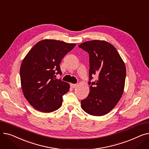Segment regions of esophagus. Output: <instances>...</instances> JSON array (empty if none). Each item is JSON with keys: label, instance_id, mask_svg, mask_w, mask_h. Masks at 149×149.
I'll use <instances>...</instances> for the list:
<instances>
[{"label": "esophagus", "instance_id": "34e87169", "mask_svg": "<svg viewBox=\"0 0 149 149\" xmlns=\"http://www.w3.org/2000/svg\"><path fill=\"white\" fill-rule=\"evenodd\" d=\"M77 86V84H70V87L72 88H75Z\"/></svg>", "mask_w": 149, "mask_h": 149}]
</instances>
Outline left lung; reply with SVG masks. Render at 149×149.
I'll return each mask as SVG.
<instances>
[{"label": "left lung", "mask_w": 149, "mask_h": 149, "mask_svg": "<svg viewBox=\"0 0 149 149\" xmlns=\"http://www.w3.org/2000/svg\"><path fill=\"white\" fill-rule=\"evenodd\" d=\"M89 54V80L97 75L95 81H89L90 92L81 101L83 110L89 115L103 116L118 103L124 92L126 68L115 47L104 40H90L79 45Z\"/></svg>", "instance_id": "left-lung-1"}]
</instances>
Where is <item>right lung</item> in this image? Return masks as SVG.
<instances>
[{
  "label": "right lung",
  "mask_w": 149,
  "mask_h": 149,
  "mask_svg": "<svg viewBox=\"0 0 149 149\" xmlns=\"http://www.w3.org/2000/svg\"><path fill=\"white\" fill-rule=\"evenodd\" d=\"M75 43L45 39L37 43L23 60L20 75L21 87L28 103L36 110L52 112L62 104V96L69 84L56 79L61 71L60 63Z\"/></svg>",
  "instance_id": "1"
}]
</instances>
